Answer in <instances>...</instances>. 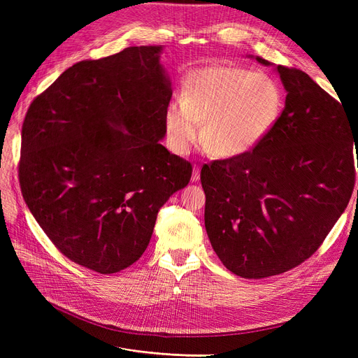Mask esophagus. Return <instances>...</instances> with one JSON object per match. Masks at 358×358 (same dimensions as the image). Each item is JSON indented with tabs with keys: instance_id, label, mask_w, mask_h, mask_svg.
I'll return each instance as SVG.
<instances>
[{
	"instance_id": "esophagus-1",
	"label": "esophagus",
	"mask_w": 358,
	"mask_h": 358,
	"mask_svg": "<svg viewBox=\"0 0 358 358\" xmlns=\"http://www.w3.org/2000/svg\"><path fill=\"white\" fill-rule=\"evenodd\" d=\"M199 179H200V167H199V166H194L191 180H192V182H197Z\"/></svg>"
}]
</instances>
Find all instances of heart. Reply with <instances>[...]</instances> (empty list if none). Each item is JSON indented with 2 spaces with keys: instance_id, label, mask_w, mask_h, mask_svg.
<instances>
[{
  "instance_id": "obj_1",
  "label": "heart",
  "mask_w": 358,
  "mask_h": 358,
  "mask_svg": "<svg viewBox=\"0 0 358 358\" xmlns=\"http://www.w3.org/2000/svg\"><path fill=\"white\" fill-rule=\"evenodd\" d=\"M282 109V90L264 73L231 66L199 69L187 76L180 101L167 107L166 142L173 152L187 154L200 133L213 154L241 155L272 131Z\"/></svg>"
}]
</instances>
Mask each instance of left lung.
I'll return each instance as SVG.
<instances>
[{
  "label": "left lung",
  "mask_w": 358,
  "mask_h": 358,
  "mask_svg": "<svg viewBox=\"0 0 358 358\" xmlns=\"http://www.w3.org/2000/svg\"><path fill=\"white\" fill-rule=\"evenodd\" d=\"M276 69L287 99L272 131L248 152L215 159L200 173L213 251L246 279L288 272L315 254L355 183L357 131L342 101L305 71Z\"/></svg>",
  "instance_id": "obj_1"
}]
</instances>
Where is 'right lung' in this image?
Segmentation results:
<instances>
[{
    "label": "right lung",
    "instance_id": "1",
    "mask_svg": "<svg viewBox=\"0 0 358 358\" xmlns=\"http://www.w3.org/2000/svg\"><path fill=\"white\" fill-rule=\"evenodd\" d=\"M159 52L131 46L74 64L24 119L28 208L62 255L101 275L142 257L159 208L191 179V162L159 143L171 100Z\"/></svg>",
    "mask_w": 358,
    "mask_h": 358
}]
</instances>
